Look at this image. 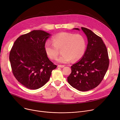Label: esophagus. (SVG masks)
<instances>
[{
	"label": "esophagus",
	"instance_id": "obj_1",
	"mask_svg": "<svg viewBox=\"0 0 120 120\" xmlns=\"http://www.w3.org/2000/svg\"><path fill=\"white\" fill-rule=\"evenodd\" d=\"M64 67H65V66H64V65H58V67H59V68H64Z\"/></svg>",
	"mask_w": 120,
	"mask_h": 120
}]
</instances>
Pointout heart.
I'll list each match as a JSON object with an SVG mask.
<instances>
[{
	"instance_id": "1",
	"label": "heart",
	"mask_w": 120,
	"mask_h": 120,
	"mask_svg": "<svg viewBox=\"0 0 120 120\" xmlns=\"http://www.w3.org/2000/svg\"><path fill=\"white\" fill-rule=\"evenodd\" d=\"M52 43L46 42L44 49L49 57L55 60L62 49L61 56L57 60L58 63L67 64L71 59L76 61L80 60L84 55L86 49V40L80 34L63 32L54 36Z\"/></svg>"
}]
</instances>
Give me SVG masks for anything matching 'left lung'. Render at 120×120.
Returning a JSON list of instances; mask_svg holds the SVG:
<instances>
[{
	"instance_id": "8db88e82",
	"label": "left lung",
	"mask_w": 120,
	"mask_h": 120,
	"mask_svg": "<svg viewBox=\"0 0 120 120\" xmlns=\"http://www.w3.org/2000/svg\"><path fill=\"white\" fill-rule=\"evenodd\" d=\"M86 35L88 44L82 58L71 67L68 82L81 91L91 90L103 80L109 66L108 52L100 36L87 28L81 27ZM74 30H79L78 28Z\"/></svg>"
}]
</instances>
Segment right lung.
<instances>
[{"mask_svg": "<svg viewBox=\"0 0 120 120\" xmlns=\"http://www.w3.org/2000/svg\"><path fill=\"white\" fill-rule=\"evenodd\" d=\"M51 35L41 30H34L21 35L15 42L9 59L13 74L24 86L37 90L49 80L57 66L48 58L44 46Z\"/></svg>", "mask_w": 120, "mask_h": 120, "instance_id": "right-lung-1", "label": "right lung"}]
</instances>
